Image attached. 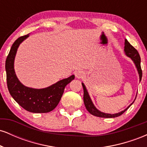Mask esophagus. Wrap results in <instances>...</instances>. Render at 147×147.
<instances>
[{"instance_id": "obj_1", "label": "esophagus", "mask_w": 147, "mask_h": 147, "mask_svg": "<svg viewBox=\"0 0 147 147\" xmlns=\"http://www.w3.org/2000/svg\"><path fill=\"white\" fill-rule=\"evenodd\" d=\"M85 76H86L85 72L82 71V70H79V71H77L75 73V77H77V79H82L84 78Z\"/></svg>"}]
</instances>
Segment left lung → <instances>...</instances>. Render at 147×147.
Listing matches in <instances>:
<instances>
[{
  "label": "left lung",
  "instance_id": "obj_1",
  "mask_svg": "<svg viewBox=\"0 0 147 147\" xmlns=\"http://www.w3.org/2000/svg\"><path fill=\"white\" fill-rule=\"evenodd\" d=\"M124 52H125L126 56L130 57V58L133 60V61L134 62L135 65H136V68H137L138 74H139L140 81H141L142 77V71L141 65H140V62H141L140 57V55L139 53H138V50H136L134 47H133L132 45L130 44L129 42L126 39H125V43H124ZM82 84L84 88V105H85L87 111H88L90 114H92V115L97 116V117H105V118H113V117H118V116H120L121 115L124 113L128 109H129L130 106L132 105L133 103L134 102H133L132 104H130V105L128 106L126 109H124V111H121V112L118 113L109 114V113H105L101 112V111H99L98 109H96L95 106H94L93 103H92L90 96H89V94L88 92L85 85H84L83 83H82Z\"/></svg>",
  "mask_w": 147,
  "mask_h": 147
}]
</instances>
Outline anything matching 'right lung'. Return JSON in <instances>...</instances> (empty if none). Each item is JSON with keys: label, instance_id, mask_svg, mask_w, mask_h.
<instances>
[{"label": "right lung", "instance_id": "right-lung-1", "mask_svg": "<svg viewBox=\"0 0 147 147\" xmlns=\"http://www.w3.org/2000/svg\"><path fill=\"white\" fill-rule=\"evenodd\" d=\"M29 34L17 38L13 43L5 61L7 84L10 95L25 110L35 113L52 111L58 105L64 88L75 79V75L59 81L56 84L45 88L36 89L23 85L18 80L14 68V59L19 45Z\"/></svg>", "mask_w": 147, "mask_h": 147}]
</instances>
